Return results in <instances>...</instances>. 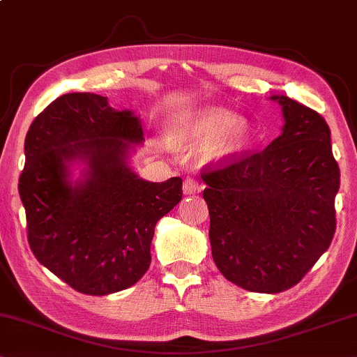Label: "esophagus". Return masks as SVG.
<instances>
[{"label":"esophagus","mask_w":357,"mask_h":357,"mask_svg":"<svg viewBox=\"0 0 357 357\" xmlns=\"http://www.w3.org/2000/svg\"><path fill=\"white\" fill-rule=\"evenodd\" d=\"M183 189H184V194H188V196H191V194L201 192L202 189H204V184L199 183L197 179H194V178H188L186 181H184Z\"/></svg>","instance_id":"obj_1"}]
</instances>
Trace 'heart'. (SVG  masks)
<instances>
[{"instance_id": "obj_1", "label": "heart", "mask_w": 357, "mask_h": 357, "mask_svg": "<svg viewBox=\"0 0 357 357\" xmlns=\"http://www.w3.org/2000/svg\"><path fill=\"white\" fill-rule=\"evenodd\" d=\"M251 126L245 117L222 107H202L171 122L168 140L176 146L204 145L206 161L223 163L238 156L248 145Z\"/></svg>"}]
</instances>
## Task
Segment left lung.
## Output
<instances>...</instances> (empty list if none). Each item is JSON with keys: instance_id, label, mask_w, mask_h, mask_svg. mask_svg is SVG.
Instances as JSON below:
<instances>
[{"instance_id": "obj_1", "label": "left lung", "mask_w": 357, "mask_h": 357, "mask_svg": "<svg viewBox=\"0 0 357 357\" xmlns=\"http://www.w3.org/2000/svg\"><path fill=\"white\" fill-rule=\"evenodd\" d=\"M271 99L282 106V134L201 173L212 258L228 281L261 294L294 287L328 250L340 189L325 119L287 96Z\"/></svg>"}]
</instances>
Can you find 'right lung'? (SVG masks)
Masks as SVG:
<instances>
[{"label":"right lung","instance_id":"add662e5","mask_svg":"<svg viewBox=\"0 0 357 357\" xmlns=\"http://www.w3.org/2000/svg\"><path fill=\"white\" fill-rule=\"evenodd\" d=\"M139 117L114 111L107 98L70 93L31 123L19 196L32 253L56 278L86 296L134 286L150 268L155 225L183 197V179L150 183L127 158L142 144ZM89 165L75 186L69 161Z\"/></svg>","mask_w":357,"mask_h":357}]
</instances>
